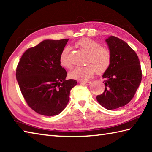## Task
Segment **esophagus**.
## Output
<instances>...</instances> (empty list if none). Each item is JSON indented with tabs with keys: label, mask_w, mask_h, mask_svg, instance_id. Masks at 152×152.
Here are the masks:
<instances>
[{
	"label": "esophagus",
	"mask_w": 152,
	"mask_h": 152,
	"mask_svg": "<svg viewBox=\"0 0 152 152\" xmlns=\"http://www.w3.org/2000/svg\"><path fill=\"white\" fill-rule=\"evenodd\" d=\"M80 83H82V84H83V85H86V86H88V85H89L90 83H91V82H89V81H84V82H82V81H80V82H79Z\"/></svg>",
	"instance_id": "34e87169"
}]
</instances>
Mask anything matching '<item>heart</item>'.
<instances>
[{
  "label": "heart",
  "instance_id": "heart-1",
  "mask_svg": "<svg viewBox=\"0 0 152 152\" xmlns=\"http://www.w3.org/2000/svg\"><path fill=\"white\" fill-rule=\"evenodd\" d=\"M76 45L87 53L85 59L86 65L74 69L69 73L71 78L86 81L94 74L95 70L97 74H102L107 70L112 60L111 51L108 48L102 47L97 42L88 38H82L77 42ZM69 53V48H64L59 56L61 65L66 69L72 67Z\"/></svg>",
  "mask_w": 152,
  "mask_h": 152
}]
</instances>
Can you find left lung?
<instances>
[{"label":"left lung","mask_w":152,"mask_h":152,"mask_svg":"<svg viewBox=\"0 0 152 152\" xmlns=\"http://www.w3.org/2000/svg\"><path fill=\"white\" fill-rule=\"evenodd\" d=\"M106 42L112 60L102 75L104 91L96 96V100L105 108L114 110L124 106L133 98L141 82L142 70L137 53L125 41L110 36Z\"/></svg>","instance_id":"1"}]
</instances>
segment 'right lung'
Wrapping results in <instances>:
<instances>
[{"label": "right lung", "instance_id": "obj_1", "mask_svg": "<svg viewBox=\"0 0 152 152\" xmlns=\"http://www.w3.org/2000/svg\"><path fill=\"white\" fill-rule=\"evenodd\" d=\"M69 39L45 40L23 54L16 69V79L28 106L38 114L53 116L65 108L75 80L59 62Z\"/></svg>", "mask_w": 152, "mask_h": 152}]
</instances>
